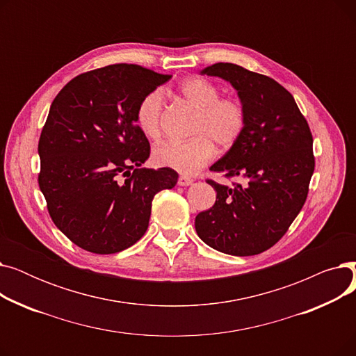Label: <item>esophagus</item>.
Instances as JSON below:
<instances>
[{"instance_id": "obj_1", "label": "esophagus", "mask_w": 356, "mask_h": 356, "mask_svg": "<svg viewBox=\"0 0 356 356\" xmlns=\"http://www.w3.org/2000/svg\"><path fill=\"white\" fill-rule=\"evenodd\" d=\"M193 179H191V177H188V176H180L179 177V180H177V184L179 186H191V184H193Z\"/></svg>"}]
</instances>
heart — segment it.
Wrapping results in <instances>:
<instances>
[{"instance_id": "b5f03b06", "label": "heart", "mask_w": 356, "mask_h": 356, "mask_svg": "<svg viewBox=\"0 0 356 356\" xmlns=\"http://www.w3.org/2000/svg\"><path fill=\"white\" fill-rule=\"evenodd\" d=\"M177 92L196 109L189 131L192 138L181 144L157 145L153 160L156 164L173 168L181 175H195L213 159L215 145L229 149L238 143L245 129L247 111L241 99L220 97V89L203 78L184 79ZM163 105L161 90H153L141 99L137 108V125L143 134L152 140L161 137Z\"/></svg>"}]
</instances>
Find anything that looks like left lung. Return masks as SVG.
<instances>
[{
	"instance_id": "left-lung-1",
	"label": "left lung",
	"mask_w": 356,
	"mask_h": 356,
	"mask_svg": "<svg viewBox=\"0 0 356 356\" xmlns=\"http://www.w3.org/2000/svg\"><path fill=\"white\" fill-rule=\"evenodd\" d=\"M200 73L229 82L245 106L244 133L211 170L247 183L229 188L208 180L216 202L196 216L195 228L216 251L257 255L282 239L306 202L314 172L310 128L291 93L266 74L234 63Z\"/></svg>"
}]
</instances>
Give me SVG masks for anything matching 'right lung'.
I'll return each mask as SVG.
<instances>
[{
    "label": "right lung",
    "instance_id": "1",
    "mask_svg": "<svg viewBox=\"0 0 356 356\" xmlns=\"http://www.w3.org/2000/svg\"><path fill=\"white\" fill-rule=\"evenodd\" d=\"M172 76L109 65L73 78L51 102L39 140V186L49 213L72 242L115 254L145 234L152 202L172 189L173 168H141L149 143L137 125L141 99Z\"/></svg>",
    "mask_w": 356,
    "mask_h": 356
}]
</instances>
